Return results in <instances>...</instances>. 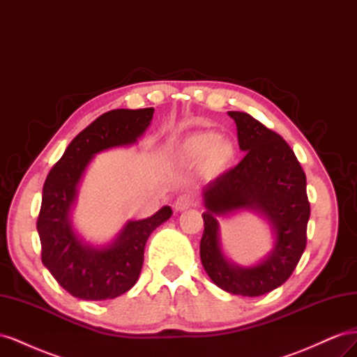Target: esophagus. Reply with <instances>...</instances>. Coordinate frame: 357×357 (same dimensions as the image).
Masks as SVG:
<instances>
[{
  "mask_svg": "<svg viewBox=\"0 0 357 357\" xmlns=\"http://www.w3.org/2000/svg\"><path fill=\"white\" fill-rule=\"evenodd\" d=\"M193 204H195V198H193L190 193H181V195L177 197V199L174 202V208H176V211H183V210H188V208L193 207Z\"/></svg>",
  "mask_w": 357,
  "mask_h": 357,
  "instance_id": "esophagus-1",
  "label": "esophagus"
}]
</instances>
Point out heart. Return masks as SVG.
<instances>
[{
  "label": "heart",
  "instance_id": "b5f03b06",
  "mask_svg": "<svg viewBox=\"0 0 357 357\" xmlns=\"http://www.w3.org/2000/svg\"><path fill=\"white\" fill-rule=\"evenodd\" d=\"M180 156L189 164H199L213 174L228 169L236 156V149L228 138L213 131H204L188 137L180 146Z\"/></svg>",
  "mask_w": 357,
  "mask_h": 357
}]
</instances>
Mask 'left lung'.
<instances>
[{
  "instance_id": "8db88e82",
  "label": "left lung",
  "mask_w": 357,
  "mask_h": 357,
  "mask_svg": "<svg viewBox=\"0 0 357 357\" xmlns=\"http://www.w3.org/2000/svg\"><path fill=\"white\" fill-rule=\"evenodd\" d=\"M228 114L236 123L245 156L202 192L207 211L202 213L201 262L220 289L234 295L261 296L286 282L305 250L310 219L307 178L294 150L277 132L247 113ZM240 209L262 213L276 235L273 252L253 267L231 264L220 248L217 218Z\"/></svg>"
}]
</instances>
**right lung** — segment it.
<instances>
[{
  "label": "right lung",
  "instance_id": "obj_1",
  "mask_svg": "<svg viewBox=\"0 0 357 357\" xmlns=\"http://www.w3.org/2000/svg\"><path fill=\"white\" fill-rule=\"evenodd\" d=\"M153 112L117 109L100 116L68 144L43 186L37 219L41 261L75 298L113 299L131 289L142 271L147 238L171 218L172 210L165 205L147 219L129 220L105 247L86 245L70 220L77 186L92 158L107 149L134 144L150 125Z\"/></svg>",
  "mask_w": 357,
  "mask_h": 357
}]
</instances>
